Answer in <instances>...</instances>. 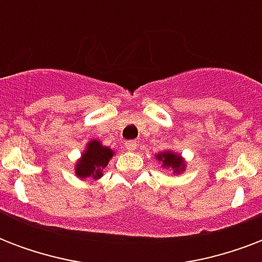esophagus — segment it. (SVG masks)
<instances>
[{
    "label": "esophagus",
    "mask_w": 262,
    "mask_h": 262,
    "mask_svg": "<svg viewBox=\"0 0 262 262\" xmlns=\"http://www.w3.org/2000/svg\"><path fill=\"white\" fill-rule=\"evenodd\" d=\"M137 145H139V144L136 143L135 140H130V141H126V143H125V147H126V149L127 151H136V148H137Z\"/></svg>",
    "instance_id": "34e87169"
}]
</instances>
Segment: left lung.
Instances as JSON below:
<instances>
[{"label": "left lung", "mask_w": 262, "mask_h": 262, "mask_svg": "<svg viewBox=\"0 0 262 262\" xmlns=\"http://www.w3.org/2000/svg\"><path fill=\"white\" fill-rule=\"evenodd\" d=\"M158 162H162V166L164 168H171L174 174H179L185 170V160L179 154H175L172 151L160 152L156 155Z\"/></svg>", "instance_id": "obj_1"}]
</instances>
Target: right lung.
<instances>
[{"label": "right lung", "instance_id": "add662e5", "mask_svg": "<svg viewBox=\"0 0 262 262\" xmlns=\"http://www.w3.org/2000/svg\"><path fill=\"white\" fill-rule=\"evenodd\" d=\"M114 152L108 147L102 145L98 140H91L85 151L76 164V175L81 179H98L103 175V168L108 164Z\"/></svg>", "mask_w": 262, "mask_h": 262}]
</instances>
